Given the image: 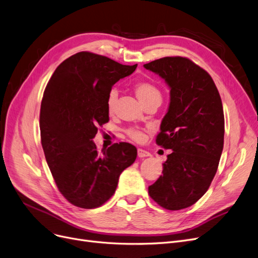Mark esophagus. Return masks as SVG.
<instances>
[{
    "label": "esophagus",
    "mask_w": 258,
    "mask_h": 258,
    "mask_svg": "<svg viewBox=\"0 0 258 258\" xmlns=\"http://www.w3.org/2000/svg\"><path fill=\"white\" fill-rule=\"evenodd\" d=\"M138 156H139V158H146V157H150L151 154L148 151H145L143 149H138Z\"/></svg>",
    "instance_id": "obj_1"
}]
</instances>
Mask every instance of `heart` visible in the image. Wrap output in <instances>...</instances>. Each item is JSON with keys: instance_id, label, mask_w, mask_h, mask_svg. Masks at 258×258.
<instances>
[{"instance_id": "heart-1", "label": "heart", "mask_w": 258, "mask_h": 258, "mask_svg": "<svg viewBox=\"0 0 258 258\" xmlns=\"http://www.w3.org/2000/svg\"><path fill=\"white\" fill-rule=\"evenodd\" d=\"M133 90H135V93L139 98V100L142 102L143 106L149 104L151 101H156V100L161 101V92L156 86L151 84V82L139 81L135 86H133ZM117 97H118V91L115 89L110 90L106 100L107 110L110 114L114 112ZM127 133L132 140H135L137 142H140L143 140V133L139 130L130 129L128 130Z\"/></svg>"}]
</instances>
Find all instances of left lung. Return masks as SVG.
<instances>
[{"mask_svg": "<svg viewBox=\"0 0 258 258\" xmlns=\"http://www.w3.org/2000/svg\"><path fill=\"white\" fill-rule=\"evenodd\" d=\"M144 68L170 89L156 142L172 152L148 192L164 209H186L207 192L218 168L224 139L221 98L208 72L188 58L164 57Z\"/></svg>", "mask_w": 258, "mask_h": 258, "instance_id": "left-lung-1", "label": "left lung"}]
</instances>
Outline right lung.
<instances>
[{
    "mask_svg": "<svg viewBox=\"0 0 258 258\" xmlns=\"http://www.w3.org/2000/svg\"><path fill=\"white\" fill-rule=\"evenodd\" d=\"M138 64L80 51L60 63L45 88L40 110L41 144L56 185L75 207L95 209L115 192L123 169L137 159L129 143L97 149V127L109 121L106 100L113 85Z\"/></svg>",
    "mask_w": 258,
    "mask_h": 258,
    "instance_id": "1",
    "label": "right lung"
}]
</instances>
